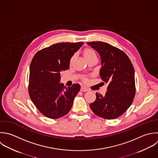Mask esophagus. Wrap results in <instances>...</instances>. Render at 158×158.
I'll return each instance as SVG.
<instances>
[{
    "mask_svg": "<svg viewBox=\"0 0 158 158\" xmlns=\"http://www.w3.org/2000/svg\"><path fill=\"white\" fill-rule=\"evenodd\" d=\"M81 91L82 92H87L88 91V89L84 87H81Z\"/></svg>",
    "mask_w": 158,
    "mask_h": 158,
    "instance_id": "34e87169",
    "label": "esophagus"
}]
</instances>
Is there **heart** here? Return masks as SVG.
Listing matches in <instances>:
<instances>
[{
  "mask_svg": "<svg viewBox=\"0 0 158 158\" xmlns=\"http://www.w3.org/2000/svg\"><path fill=\"white\" fill-rule=\"evenodd\" d=\"M95 52L92 50V49H90V48H87L84 50V57L85 58H87V57H89L90 56H92L93 55H95Z\"/></svg>",
  "mask_w": 158,
  "mask_h": 158,
  "instance_id": "1",
  "label": "heart"
}]
</instances>
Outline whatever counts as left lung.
<instances>
[{
	"label": "left lung",
	"mask_w": 158,
	"mask_h": 158,
	"mask_svg": "<svg viewBox=\"0 0 158 158\" xmlns=\"http://www.w3.org/2000/svg\"><path fill=\"white\" fill-rule=\"evenodd\" d=\"M87 44L100 54L102 62L100 75L108 84L104 96L96 93V100L90 103V109L102 118H118L134 101L135 95L134 66L127 55L117 47L100 41Z\"/></svg>",
	"instance_id": "obj_1"
}]
</instances>
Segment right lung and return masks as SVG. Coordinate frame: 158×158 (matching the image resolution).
Wrapping results in <instances>:
<instances>
[{
	"label": "right lung",
	"instance_id": "add662e5",
	"mask_svg": "<svg viewBox=\"0 0 158 158\" xmlns=\"http://www.w3.org/2000/svg\"><path fill=\"white\" fill-rule=\"evenodd\" d=\"M83 44L58 43L34 56L29 68L28 92L35 107L45 117L58 119L70 111L81 86H64L60 83V73L69 68L71 57Z\"/></svg>",
	"mask_w": 158,
	"mask_h": 158
}]
</instances>
